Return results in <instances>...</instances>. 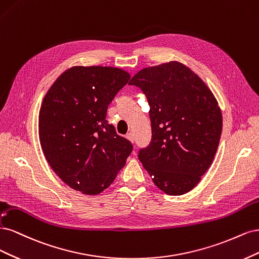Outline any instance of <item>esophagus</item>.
I'll list each match as a JSON object with an SVG mask.
<instances>
[{"label":"esophagus","instance_id":"obj_1","mask_svg":"<svg viewBox=\"0 0 259 259\" xmlns=\"http://www.w3.org/2000/svg\"><path fill=\"white\" fill-rule=\"evenodd\" d=\"M126 138L131 142V143H133V142H135V135H133L132 132H129L128 135L126 136Z\"/></svg>","mask_w":259,"mask_h":259}]
</instances>
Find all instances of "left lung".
Instances as JSON below:
<instances>
[{"instance_id": "8db88e82", "label": "left lung", "mask_w": 259, "mask_h": 259, "mask_svg": "<svg viewBox=\"0 0 259 259\" xmlns=\"http://www.w3.org/2000/svg\"><path fill=\"white\" fill-rule=\"evenodd\" d=\"M145 94L152 141L139 159L155 185L181 196L197 186L220 144L223 116L211 89L188 66L170 61L140 70L129 81Z\"/></svg>"}]
</instances>
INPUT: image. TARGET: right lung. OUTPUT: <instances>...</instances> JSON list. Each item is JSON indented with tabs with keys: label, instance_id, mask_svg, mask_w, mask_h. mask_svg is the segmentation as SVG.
<instances>
[{
	"label": "right lung",
	"instance_id": "obj_1",
	"mask_svg": "<svg viewBox=\"0 0 259 259\" xmlns=\"http://www.w3.org/2000/svg\"><path fill=\"white\" fill-rule=\"evenodd\" d=\"M130 77L120 68L75 65L54 81L40 104L41 151L58 177L81 194L102 193L132 152L105 119L108 104Z\"/></svg>",
	"mask_w": 259,
	"mask_h": 259
}]
</instances>
